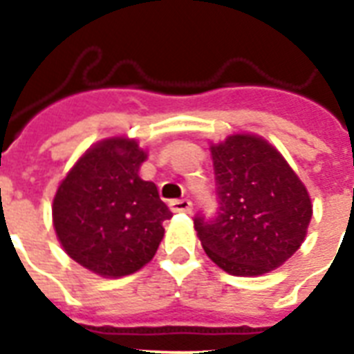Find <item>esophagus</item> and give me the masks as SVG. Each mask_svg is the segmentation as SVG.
Segmentation results:
<instances>
[{
	"instance_id": "obj_1",
	"label": "esophagus",
	"mask_w": 354,
	"mask_h": 354,
	"mask_svg": "<svg viewBox=\"0 0 354 354\" xmlns=\"http://www.w3.org/2000/svg\"><path fill=\"white\" fill-rule=\"evenodd\" d=\"M172 213H189V211L193 209V204H191V200L182 198V200H172L171 204Z\"/></svg>"
}]
</instances>
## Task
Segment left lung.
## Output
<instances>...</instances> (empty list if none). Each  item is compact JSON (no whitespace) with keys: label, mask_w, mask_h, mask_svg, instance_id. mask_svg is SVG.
Wrapping results in <instances>:
<instances>
[{"label":"left lung","mask_w":354,"mask_h":354,"mask_svg":"<svg viewBox=\"0 0 354 354\" xmlns=\"http://www.w3.org/2000/svg\"><path fill=\"white\" fill-rule=\"evenodd\" d=\"M218 216L194 218L207 257L241 277L268 274L305 241L313 202L279 150L255 133L211 143Z\"/></svg>","instance_id":"1"}]
</instances>
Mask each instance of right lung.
I'll return each mask as SVG.
<instances>
[{
  "mask_svg": "<svg viewBox=\"0 0 354 354\" xmlns=\"http://www.w3.org/2000/svg\"><path fill=\"white\" fill-rule=\"evenodd\" d=\"M147 160L136 139L113 136L91 145L53 198V226L64 252L101 277L141 270L158 252L172 213L154 182L139 169Z\"/></svg>",
  "mask_w": 354,
  "mask_h": 354,
  "instance_id": "add662e5",
  "label": "right lung"
}]
</instances>
